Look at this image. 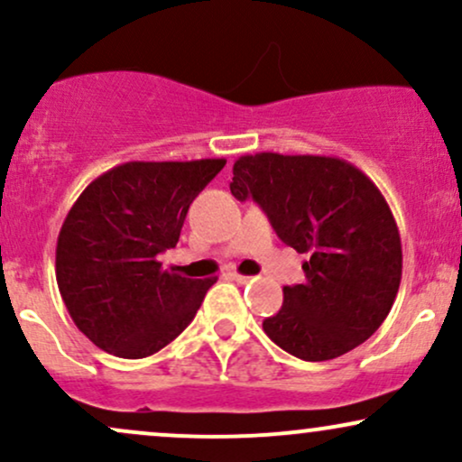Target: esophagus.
Wrapping results in <instances>:
<instances>
[{
    "label": "esophagus",
    "mask_w": 462,
    "mask_h": 462,
    "mask_svg": "<svg viewBox=\"0 0 462 462\" xmlns=\"http://www.w3.org/2000/svg\"><path fill=\"white\" fill-rule=\"evenodd\" d=\"M230 278L235 280L236 284H247L249 280H252V278H249V275H241V273H230Z\"/></svg>",
    "instance_id": "34e87169"
}]
</instances>
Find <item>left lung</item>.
Here are the masks:
<instances>
[{
  "instance_id": "1",
  "label": "left lung",
  "mask_w": 462,
  "mask_h": 462,
  "mask_svg": "<svg viewBox=\"0 0 462 462\" xmlns=\"http://www.w3.org/2000/svg\"><path fill=\"white\" fill-rule=\"evenodd\" d=\"M236 199H254L275 235L306 254L304 284L284 286L263 330L284 352L321 363L383 326L402 280V241L389 204L360 169L332 156H241Z\"/></svg>"
}]
</instances>
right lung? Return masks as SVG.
I'll use <instances>...</instances> for the list:
<instances>
[{
    "instance_id": "add662e5",
    "label": "right lung",
    "mask_w": 462,
    "mask_h": 462,
    "mask_svg": "<svg viewBox=\"0 0 462 462\" xmlns=\"http://www.w3.org/2000/svg\"><path fill=\"white\" fill-rule=\"evenodd\" d=\"M224 158L125 162L82 190L56 245V282L79 332L119 358H145L193 321L217 278L162 269L189 206Z\"/></svg>"
}]
</instances>
